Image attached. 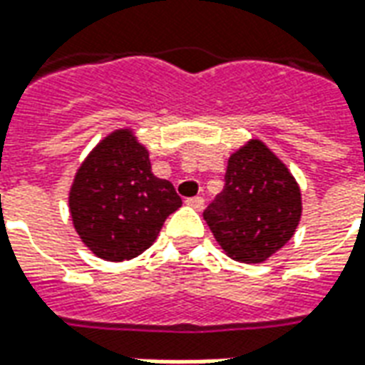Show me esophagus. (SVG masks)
Returning <instances> with one entry per match:
<instances>
[{
    "mask_svg": "<svg viewBox=\"0 0 365 365\" xmlns=\"http://www.w3.org/2000/svg\"><path fill=\"white\" fill-rule=\"evenodd\" d=\"M187 205L190 207H193V209H197V211H201V209H203V207H205V199L203 197H190L187 199Z\"/></svg>",
    "mask_w": 365,
    "mask_h": 365,
    "instance_id": "34e87169",
    "label": "esophagus"
}]
</instances>
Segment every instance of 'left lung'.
I'll return each instance as SVG.
<instances>
[{
    "label": "left lung",
    "mask_w": 365,
    "mask_h": 365,
    "mask_svg": "<svg viewBox=\"0 0 365 365\" xmlns=\"http://www.w3.org/2000/svg\"><path fill=\"white\" fill-rule=\"evenodd\" d=\"M203 219L232 260L262 264L295 235L301 190L282 160L254 138L229 158L225 187Z\"/></svg>",
    "instance_id": "left-lung-1"
}]
</instances>
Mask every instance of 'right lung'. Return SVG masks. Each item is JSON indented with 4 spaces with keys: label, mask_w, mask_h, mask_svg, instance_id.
<instances>
[{
    "label": "right lung",
    "mask_w": 365,
    "mask_h": 365,
    "mask_svg": "<svg viewBox=\"0 0 365 365\" xmlns=\"http://www.w3.org/2000/svg\"><path fill=\"white\" fill-rule=\"evenodd\" d=\"M76 232L97 258H136L158 237L182 199L152 174L148 150L130 128H119L90 152L70 187Z\"/></svg>",
    "instance_id": "1"
}]
</instances>
